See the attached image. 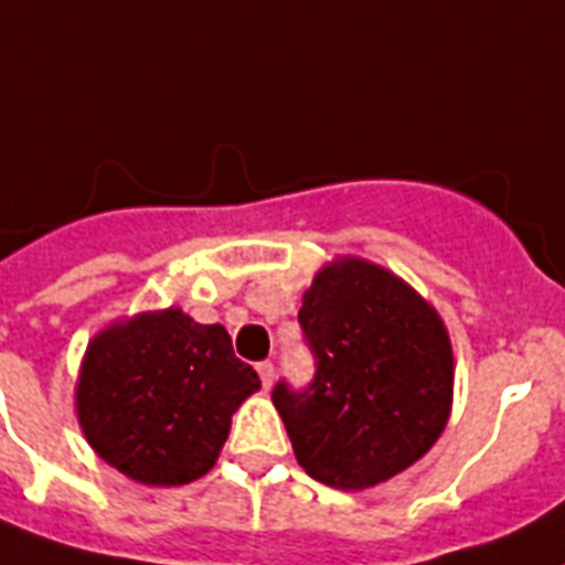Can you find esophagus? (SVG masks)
Listing matches in <instances>:
<instances>
[{
    "label": "esophagus",
    "mask_w": 565,
    "mask_h": 565,
    "mask_svg": "<svg viewBox=\"0 0 565 565\" xmlns=\"http://www.w3.org/2000/svg\"><path fill=\"white\" fill-rule=\"evenodd\" d=\"M258 376H260V385H264V391H269L275 382V364L273 362H260L258 364Z\"/></svg>",
    "instance_id": "34e87169"
}]
</instances>
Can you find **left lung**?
I'll list each match as a JSON object with an SVG mask.
<instances>
[{
  "label": "left lung",
  "instance_id": "left-lung-1",
  "mask_svg": "<svg viewBox=\"0 0 565 565\" xmlns=\"http://www.w3.org/2000/svg\"><path fill=\"white\" fill-rule=\"evenodd\" d=\"M298 324L316 376L305 391L287 382L273 391L298 466L330 488L362 491L425 457L454 399L439 312L391 269L339 258L312 278Z\"/></svg>",
  "mask_w": 565,
  "mask_h": 565
}]
</instances>
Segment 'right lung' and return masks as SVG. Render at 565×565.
I'll use <instances>...</instances> for the list:
<instances>
[{"label": "right lung", "mask_w": 565, "mask_h": 565, "mask_svg": "<svg viewBox=\"0 0 565 565\" xmlns=\"http://www.w3.org/2000/svg\"><path fill=\"white\" fill-rule=\"evenodd\" d=\"M260 387L221 324L178 307L114 321L85 350L77 419L99 459L143 486H186L215 466L232 414Z\"/></svg>", "instance_id": "add662e5"}]
</instances>
